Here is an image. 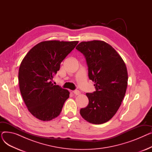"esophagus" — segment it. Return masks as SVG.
<instances>
[{
	"mask_svg": "<svg viewBox=\"0 0 152 152\" xmlns=\"http://www.w3.org/2000/svg\"><path fill=\"white\" fill-rule=\"evenodd\" d=\"M73 93L74 94L76 95H79V94H81V92H79V91H77V90H76V91H73Z\"/></svg>",
	"mask_w": 152,
	"mask_h": 152,
	"instance_id": "34e87169",
	"label": "esophagus"
}]
</instances>
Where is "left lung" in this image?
Here are the masks:
<instances>
[{
    "instance_id": "obj_1",
    "label": "left lung",
    "mask_w": 152,
    "mask_h": 152,
    "mask_svg": "<svg viewBox=\"0 0 152 152\" xmlns=\"http://www.w3.org/2000/svg\"><path fill=\"white\" fill-rule=\"evenodd\" d=\"M76 49L85 56L89 77L96 89L86 94L89 104L80 114L90 123H105L116 114L125 95L128 80L126 64L114 48L103 41L81 42Z\"/></svg>"
}]
</instances>
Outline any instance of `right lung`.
Wrapping results in <instances>:
<instances>
[{"label":"right lung","mask_w":152,"mask_h":152,"mask_svg":"<svg viewBox=\"0 0 152 152\" xmlns=\"http://www.w3.org/2000/svg\"><path fill=\"white\" fill-rule=\"evenodd\" d=\"M78 41H45L34 46L23 59L18 71L20 90L29 112L39 120L48 121L61 113L69 92L52 80L61 62Z\"/></svg>","instance_id":"obj_1"}]
</instances>
